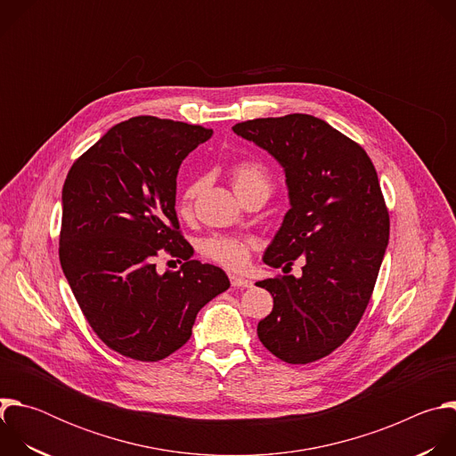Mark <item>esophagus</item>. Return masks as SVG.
<instances>
[{
  "instance_id": "1",
  "label": "esophagus",
  "mask_w": 456,
  "mask_h": 456,
  "mask_svg": "<svg viewBox=\"0 0 456 456\" xmlns=\"http://www.w3.org/2000/svg\"><path fill=\"white\" fill-rule=\"evenodd\" d=\"M229 280H231V285H232V287H238V289H248V287H252V281H250V280H245V278L236 276V274H231Z\"/></svg>"
}]
</instances>
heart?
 <instances>
[{"mask_svg":"<svg viewBox=\"0 0 456 456\" xmlns=\"http://www.w3.org/2000/svg\"><path fill=\"white\" fill-rule=\"evenodd\" d=\"M231 183L238 194V199L243 197L245 192H264L269 199L271 192V176L267 169L262 164L256 162H240L231 169ZM199 183H192L185 189L182 194L180 204H178V213L182 216L191 213L192 200L197 197ZM252 240L241 238V236H231V234H216L208 238L202 243V252L206 257H209L211 262L225 267L238 271L247 265L250 250H252Z\"/></svg>","mask_w":456,"mask_h":456,"instance_id":"1","label":"heart"}]
</instances>
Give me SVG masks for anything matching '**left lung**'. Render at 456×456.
<instances>
[{
	"label": "left lung",
	"instance_id": "1",
	"mask_svg": "<svg viewBox=\"0 0 456 456\" xmlns=\"http://www.w3.org/2000/svg\"><path fill=\"white\" fill-rule=\"evenodd\" d=\"M232 132L285 171L290 209L264 262L292 274L256 283L274 297L257 338L278 359L314 362L341 346L371 297L389 238V216L366 151L314 115L238 122Z\"/></svg>",
	"mask_w": 456,
	"mask_h": 456
}]
</instances>
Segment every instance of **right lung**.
Instances as JSON below:
<instances>
[{"label": "right lung", "mask_w": 456, "mask_h": 456, "mask_svg": "<svg viewBox=\"0 0 456 456\" xmlns=\"http://www.w3.org/2000/svg\"><path fill=\"white\" fill-rule=\"evenodd\" d=\"M211 135L134 117L108 129L64 180L62 273L92 330L124 357L153 362L176 352L200 308L231 285L220 267L191 259L175 211L180 164ZM160 248L184 259L178 272L156 271Z\"/></svg>", "instance_id": "add662e5"}]
</instances>
